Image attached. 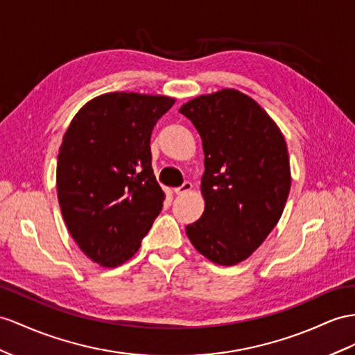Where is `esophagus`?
<instances>
[{
	"label": "esophagus",
	"mask_w": 355,
	"mask_h": 355,
	"mask_svg": "<svg viewBox=\"0 0 355 355\" xmlns=\"http://www.w3.org/2000/svg\"><path fill=\"white\" fill-rule=\"evenodd\" d=\"M193 186H192V183H190V181H184L183 184H181L180 187H175L174 189V192L177 193V195H183V193H186V192H189L190 189H192Z\"/></svg>",
	"instance_id": "1"
}]
</instances>
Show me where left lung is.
<instances>
[{
  "instance_id": "left-lung-1",
  "label": "left lung",
  "mask_w": 355,
  "mask_h": 355,
  "mask_svg": "<svg viewBox=\"0 0 355 355\" xmlns=\"http://www.w3.org/2000/svg\"><path fill=\"white\" fill-rule=\"evenodd\" d=\"M201 135L205 210L186 226L195 249L219 266L248 259L277 225L291 189L284 135L252 97L223 88L180 107Z\"/></svg>"
}]
</instances>
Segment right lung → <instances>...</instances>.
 I'll return each mask as SVG.
<instances>
[{"label":"right lung","mask_w":355,"mask_h":355,"mask_svg":"<svg viewBox=\"0 0 355 355\" xmlns=\"http://www.w3.org/2000/svg\"><path fill=\"white\" fill-rule=\"evenodd\" d=\"M175 98L106 93L79 109L62 136L57 193L67 230L102 267L124 264L141 248L165 192L151 168L150 139Z\"/></svg>","instance_id":"right-lung-1"}]
</instances>
